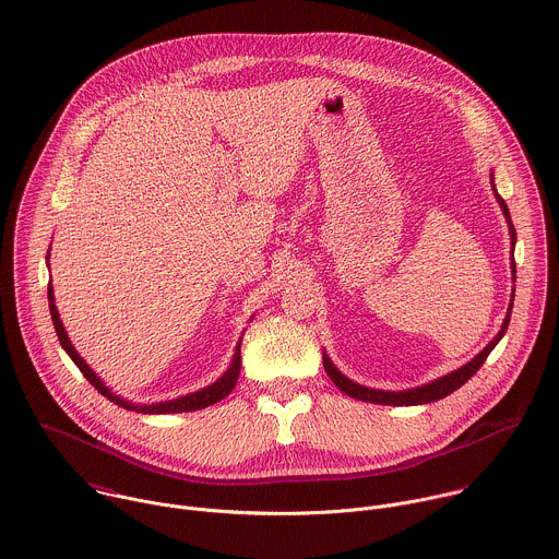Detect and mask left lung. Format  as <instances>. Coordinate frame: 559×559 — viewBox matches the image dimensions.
<instances>
[{
    "mask_svg": "<svg viewBox=\"0 0 559 559\" xmlns=\"http://www.w3.org/2000/svg\"><path fill=\"white\" fill-rule=\"evenodd\" d=\"M490 182H492V191L497 195V202L501 204V211L508 219V226H510V239H512V281L516 283V261H514V246H516V230H514V224H512V217H510V209L506 204V200L499 195L497 187H495V174H490ZM512 307H514V289H512V300H510V307H508V316L503 320V326L501 331L497 333V337L475 357L471 359L468 364H464L462 368L427 383V385H420V388H412V390H401V392H385V390H372V388H366V385H359L355 381H350L348 377H344L335 364L331 361V357L326 355V350L322 353V361H324V370L326 374L331 377V381L350 399H357V401H364V403H374V405H396V407H407V405H427V403H433V401H440L449 394H453L455 390H460L481 366L484 361L488 359V355L495 350V346L503 340L508 326H510V318H512Z\"/></svg>",
    "mask_w": 559,
    "mask_h": 559,
    "instance_id": "left-lung-1",
    "label": "left lung"
}]
</instances>
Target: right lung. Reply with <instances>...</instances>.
I'll use <instances>...</instances> for the list:
<instances>
[{
    "label": "right lung",
    "mask_w": 559,
    "mask_h": 559,
    "mask_svg": "<svg viewBox=\"0 0 559 559\" xmlns=\"http://www.w3.org/2000/svg\"><path fill=\"white\" fill-rule=\"evenodd\" d=\"M47 267H49V252H47ZM47 300H49V313H51V322H53V329H56V335H58V342L60 346L64 348V353L71 357V361L80 368V372L86 377V381L104 396L108 399L110 403L128 409V412H136V414H182V412H195V409H204L209 405H215L217 401H222L224 396H228L239 379V372H241V340L243 335L239 337L237 346H235V355H233V361L228 366V370L211 385L198 390V392H191L187 396H180V399H171V401H160V403H152V405H139V403H132V401H126L121 396H117L110 388H106V383L86 366V361L78 355V350L73 348L64 326H62V320L58 316V309H56V302H53V287H51V281L47 285Z\"/></svg>",
    "instance_id": "right-lung-1"
}]
</instances>
